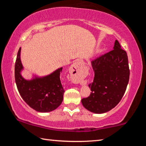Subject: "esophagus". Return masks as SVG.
<instances>
[{
	"label": "esophagus",
	"instance_id": "esophagus-1",
	"mask_svg": "<svg viewBox=\"0 0 146 146\" xmlns=\"http://www.w3.org/2000/svg\"><path fill=\"white\" fill-rule=\"evenodd\" d=\"M82 61H77L74 63L71 68V71L72 73V79L76 83H81L80 77L82 75Z\"/></svg>",
	"mask_w": 146,
	"mask_h": 146
}]
</instances>
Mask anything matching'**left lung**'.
Returning a JSON list of instances; mask_svg holds the SVG:
<instances>
[{"label":"left lung","mask_w":146,"mask_h":146,"mask_svg":"<svg viewBox=\"0 0 146 146\" xmlns=\"http://www.w3.org/2000/svg\"><path fill=\"white\" fill-rule=\"evenodd\" d=\"M91 65L95 73L89 84L91 92L82 104L90 111L100 114L114 108L124 95L129 79L127 53L116 40L113 50L95 59Z\"/></svg>","instance_id":"8db88e82"}]
</instances>
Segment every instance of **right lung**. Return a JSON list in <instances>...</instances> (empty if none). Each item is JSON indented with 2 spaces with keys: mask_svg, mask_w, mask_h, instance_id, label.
<instances>
[{
  "mask_svg": "<svg viewBox=\"0 0 146 146\" xmlns=\"http://www.w3.org/2000/svg\"><path fill=\"white\" fill-rule=\"evenodd\" d=\"M19 49L15 65V78L20 95L29 107L36 111L46 113L55 110L63 100L64 90L60 81L62 68L42 78L27 80L22 76L23 64Z\"/></svg>",
  "mask_w": 146,
  "mask_h": 146,
  "instance_id": "add662e5",
  "label": "right lung"
}]
</instances>
